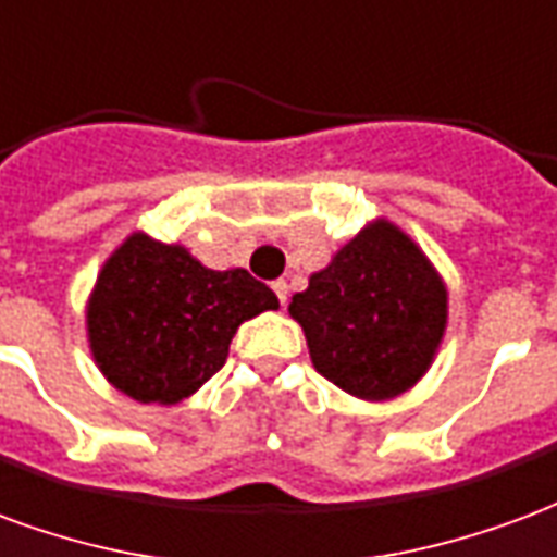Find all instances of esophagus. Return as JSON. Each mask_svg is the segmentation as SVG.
<instances>
[{
  "label": "esophagus",
  "instance_id": "esophagus-1",
  "mask_svg": "<svg viewBox=\"0 0 557 557\" xmlns=\"http://www.w3.org/2000/svg\"><path fill=\"white\" fill-rule=\"evenodd\" d=\"M273 290H275V296H278L282 308L287 306V282H282V278H278V282H273Z\"/></svg>",
  "mask_w": 557,
  "mask_h": 557
}]
</instances>
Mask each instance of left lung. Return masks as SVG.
Masks as SVG:
<instances>
[{
    "label": "left lung",
    "instance_id": "left-lung-1",
    "mask_svg": "<svg viewBox=\"0 0 557 557\" xmlns=\"http://www.w3.org/2000/svg\"><path fill=\"white\" fill-rule=\"evenodd\" d=\"M445 287L416 243L373 222L311 275L290 314L329 383L364 400L407 392L445 332Z\"/></svg>",
    "mask_w": 557,
    "mask_h": 557
}]
</instances>
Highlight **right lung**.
I'll list each match as a JSON object with an SVG mask.
<instances>
[{
	"label": "right lung",
	"instance_id": "obj_1",
	"mask_svg": "<svg viewBox=\"0 0 557 557\" xmlns=\"http://www.w3.org/2000/svg\"><path fill=\"white\" fill-rule=\"evenodd\" d=\"M278 308L246 270H207L181 246L145 234L112 255L88 302L100 371L141 404H177L228 359L243 320Z\"/></svg>",
	"mask_w": 557,
	"mask_h": 557
}]
</instances>
